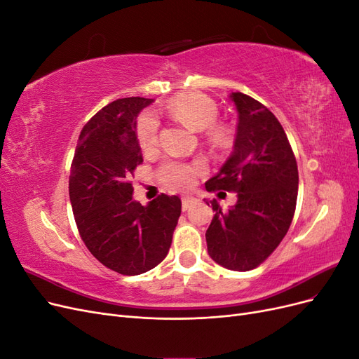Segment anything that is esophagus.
Returning a JSON list of instances; mask_svg holds the SVG:
<instances>
[{
    "mask_svg": "<svg viewBox=\"0 0 359 359\" xmlns=\"http://www.w3.org/2000/svg\"><path fill=\"white\" fill-rule=\"evenodd\" d=\"M193 203H194L193 198H182V211H187Z\"/></svg>",
    "mask_w": 359,
    "mask_h": 359,
    "instance_id": "1",
    "label": "esophagus"
}]
</instances>
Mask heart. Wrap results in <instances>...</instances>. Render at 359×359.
I'll use <instances>...</instances> for the list:
<instances>
[{
    "label": "heart",
    "instance_id": "1",
    "mask_svg": "<svg viewBox=\"0 0 359 359\" xmlns=\"http://www.w3.org/2000/svg\"><path fill=\"white\" fill-rule=\"evenodd\" d=\"M168 111L173 118L191 130L202 132L206 128V139L214 148L224 149L232 144L233 130L229 126L215 124L219 107L211 97L196 91L180 93L169 100ZM136 137L139 147L144 151H151L157 147L158 121L151 112L139 116ZM202 169L203 166L201 163L189 165V163L166 161L160 166L158 177L163 184L170 189H187L194 182L196 173Z\"/></svg>",
    "mask_w": 359,
    "mask_h": 359
}]
</instances>
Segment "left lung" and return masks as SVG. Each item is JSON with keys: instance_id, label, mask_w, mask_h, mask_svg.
Returning a JSON list of instances; mask_svg holds the SVG:
<instances>
[{"instance_id": "8db88e82", "label": "left lung", "mask_w": 359, "mask_h": 359, "mask_svg": "<svg viewBox=\"0 0 359 359\" xmlns=\"http://www.w3.org/2000/svg\"><path fill=\"white\" fill-rule=\"evenodd\" d=\"M229 97L238 111L233 151L205 187L233 191L238 199L227 211L210 201L215 214L205 238L214 262L250 271L274 252L289 231L298 196V166L276 115L247 94Z\"/></svg>"}]
</instances>
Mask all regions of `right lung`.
<instances>
[{
    "label": "right lung",
    "mask_w": 359,
    "mask_h": 359,
    "mask_svg": "<svg viewBox=\"0 0 359 359\" xmlns=\"http://www.w3.org/2000/svg\"><path fill=\"white\" fill-rule=\"evenodd\" d=\"M153 99H118L82 128L69 193L79 235L91 255L123 276H137L166 257L181 215L178 196L160 194L147 206L133 201L130 182L144 161L136 118Z\"/></svg>",
    "instance_id": "add662e5"
}]
</instances>
